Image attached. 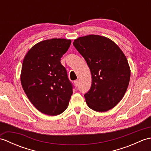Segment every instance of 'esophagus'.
Masks as SVG:
<instances>
[{
  "label": "esophagus",
  "instance_id": "esophagus-1",
  "mask_svg": "<svg viewBox=\"0 0 151 151\" xmlns=\"http://www.w3.org/2000/svg\"><path fill=\"white\" fill-rule=\"evenodd\" d=\"M74 84H75L76 87H78V86L79 84V81H78V80H76V81H75V82H74Z\"/></svg>",
  "mask_w": 151,
  "mask_h": 151
}]
</instances>
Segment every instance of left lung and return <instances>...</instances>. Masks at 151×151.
Returning a JSON list of instances; mask_svg holds the SVG:
<instances>
[{
    "instance_id": "8db88e82",
    "label": "left lung",
    "mask_w": 151,
    "mask_h": 151,
    "mask_svg": "<svg viewBox=\"0 0 151 151\" xmlns=\"http://www.w3.org/2000/svg\"><path fill=\"white\" fill-rule=\"evenodd\" d=\"M73 45L84 58L91 73V87L84 95L88 106L100 112L113 108L124 97L130 78L123 51L113 41L99 35L79 37Z\"/></svg>"
}]
</instances>
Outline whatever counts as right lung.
<instances>
[{
    "label": "right lung",
    "instance_id": "add662e5",
    "mask_svg": "<svg viewBox=\"0 0 151 151\" xmlns=\"http://www.w3.org/2000/svg\"><path fill=\"white\" fill-rule=\"evenodd\" d=\"M71 41L63 38L44 40L28 50L22 62L21 82L35 108L41 113L57 115L65 111L73 86L60 62Z\"/></svg>",
    "mask_w": 151,
    "mask_h": 151
}]
</instances>
